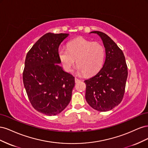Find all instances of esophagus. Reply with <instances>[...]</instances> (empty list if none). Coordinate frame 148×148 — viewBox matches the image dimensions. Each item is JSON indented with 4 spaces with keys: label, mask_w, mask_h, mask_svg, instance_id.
<instances>
[{
    "label": "esophagus",
    "mask_w": 148,
    "mask_h": 148,
    "mask_svg": "<svg viewBox=\"0 0 148 148\" xmlns=\"http://www.w3.org/2000/svg\"><path fill=\"white\" fill-rule=\"evenodd\" d=\"M79 81H80L79 79H78V78H75V83H78V82H79Z\"/></svg>",
    "instance_id": "34e87169"
}]
</instances>
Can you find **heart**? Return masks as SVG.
<instances>
[{
  "label": "heart",
  "instance_id": "b5f03b06",
  "mask_svg": "<svg viewBox=\"0 0 148 148\" xmlns=\"http://www.w3.org/2000/svg\"><path fill=\"white\" fill-rule=\"evenodd\" d=\"M58 55L66 71H71L76 60L78 73L92 75L102 66L105 49L99 42L79 38L68 44V49L59 48Z\"/></svg>",
  "mask_w": 148,
  "mask_h": 148
}]
</instances>
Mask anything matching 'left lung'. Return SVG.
Listing matches in <instances>:
<instances>
[{
    "mask_svg": "<svg viewBox=\"0 0 148 148\" xmlns=\"http://www.w3.org/2000/svg\"><path fill=\"white\" fill-rule=\"evenodd\" d=\"M102 40L106 59L102 68L84 81L85 98L92 108L100 112L112 109L122 101L128 77L127 65L122 51L106 34L92 31Z\"/></svg>",
    "mask_w": 148,
    "mask_h": 148,
    "instance_id": "obj_1",
    "label": "left lung"
}]
</instances>
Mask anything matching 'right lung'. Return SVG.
Instances as JSON below:
<instances>
[{"label":"right lung","instance_id":"right-lung-1","mask_svg":"<svg viewBox=\"0 0 148 148\" xmlns=\"http://www.w3.org/2000/svg\"><path fill=\"white\" fill-rule=\"evenodd\" d=\"M69 34L48 33L27 53L23 81L34 109L46 115H56L69 105L75 78L62 67L58 51Z\"/></svg>","mask_w":148,"mask_h":148}]
</instances>
